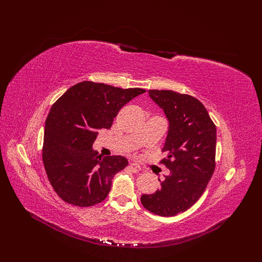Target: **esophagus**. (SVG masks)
I'll list each match as a JSON object with an SVG mask.
<instances>
[{"label":"esophagus","instance_id":"obj_1","mask_svg":"<svg viewBox=\"0 0 262 262\" xmlns=\"http://www.w3.org/2000/svg\"><path fill=\"white\" fill-rule=\"evenodd\" d=\"M130 170H131L132 172H139V171L141 170V167H140V166H139L138 164H136V163H131V164H130Z\"/></svg>","mask_w":262,"mask_h":262}]
</instances>
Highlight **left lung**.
<instances>
[{
	"label": "left lung",
	"instance_id": "obj_1",
	"mask_svg": "<svg viewBox=\"0 0 262 262\" xmlns=\"http://www.w3.org/2000/svg\"><path fill=\"white\" fill-rule=\"evenodd\" d=\"M169 122L162 161L170 170L161 189L143 194L141 203L154 214L173 216L200 199L215 168L216 128L202 102L187 94L149 90Z\"/></svg>",
	"mask_w": 262,
	"mask_h": 262
}]
</instances>
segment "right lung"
<instances>
[{"label": "right lung", "instance_id": "1", "mask_svg": "<svg viewBox=\"0 0 262 262\" xmlns=\"http://www.w3.org/2000/svg\"><path fill=\"white\" fill-rule=\"evenodd\" d=\"M84 81L62 95L51 107L45 124L42 161L54 191L75 207L104 201L112 180L128 160L98 155L93 149L98 130L112 128L126 102L145 93Z\"/></svg>", "mask_w": 262, "mask_h": 262}]
</instances>
